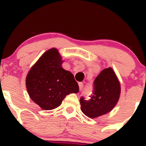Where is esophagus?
I'll return each instance as SVG.
<instances>
[{
	"label": "esophagus",
	"instance_id": "obj_1",
	"mask_svg": "<svg viewBox=\"0 0 146 146\" xmlns=\"http://www.w3.org/2000/svg\"><path fill=\"white\" fill-rule=\"evenodd\" d=\"M78 85H79V89H80V90H82V88H83V82H79L78 83Z\"/></svg>",
	"mask_w": 146,
	"mask_h": 146
}]
</instances>
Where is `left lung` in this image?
I'll return each mask as SVG.
<instances>
[{"instance_id":"obj_1","label":"left lung","mask_w":146,"mask_h":146,"mask_svg":"<svg viewBox=\"0 0 146 146\" xmlns=\"http://www.w3.org/2000/svg\"><path fill=\"white\" fill-rule=\"evenodd\" d=\"M120 93V83L113 69H104L95 79L90 99L80 98L82 111L92 119L107 114L118 102Z\"/></svg>"}]
</instances>
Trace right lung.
Here are the masks:
<instances>
[{
    "label": "right lung",
    "instance_id": "right-lung-1",
    "mask_svg": "<svg viewBox=\"0 0 146 146\" xmlns=\"http://www.w3.org/2000/svg\"><path fill=\"white\" fill-rule=\"evenodd\" d=\"M62 63L58 50L51 48L42 54L26 78L29 97L44 110L59 107L66 95L79 91L74 76L63 68Z\"/></svg>",
    "mask_w": 146,
    "mask_h": 146
}]
</instances>
